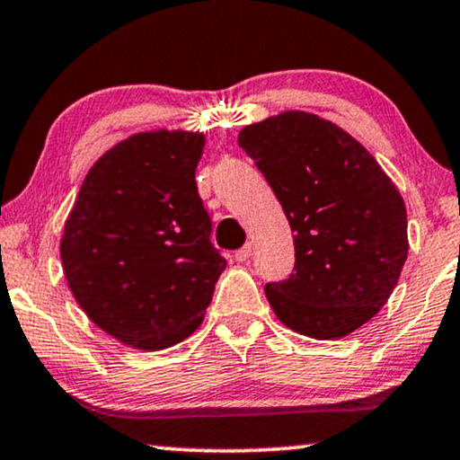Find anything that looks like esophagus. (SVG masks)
Returning <instances> with one entry per match:
<instances>
[{
	"instance_id": "34e87169",
	"label": "esophagus",
	"mask_w": 460,
	"mask_h": 460,
	"mask_svg": "<svg viewBox=\"0 0 460 460\" xmlns=\"http://www.w3.org/2000/svg\"><path fill=\"white\" fill-rule=\"evenodd\" d=\"M251 257V244H244L243 249H238L236 253H234V260L236 261H247Z\"/></svg>"
}]
</instances>
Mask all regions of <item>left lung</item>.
Listing matches in <instances>:
<instances>
[{
    "mask_svg": "<svg viewBox=\"0 0 460 460\" xmlns=\"http://www.w3.org/2000/svg\"><path fill=\"white\" fill-rule=\"evenodd\" d=\"M238 146L268 180L295 234V272L266 285L276 316L312 339L360 329L387 304L408 257L398 188L356 137L312 112L251 123Z\"/></svg>",
    "mask_w": 460,
    "mask_h": 460,
    "instance_id": "left-lung-1",
    "label": "left lung"
}]
</instances>
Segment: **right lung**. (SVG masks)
Segmentation results:
<instances>
[{"label": "right lung", "mask_w": 460, "mask_h": 460, "mask_svg": "<svg viewBox=\"0 0 460 460\" xmlns=\"http://www.w3.org/2000/svg\"><path fill=\"white\" fill-rule=\"evenodd\" d=\"M199 131H144L100 156L65 224L68 288L100 329L156 351L190 337L211 304L226 260L194 172Z\"/></svg>", "instance_id": "1"}]
</instances>
